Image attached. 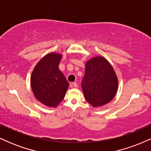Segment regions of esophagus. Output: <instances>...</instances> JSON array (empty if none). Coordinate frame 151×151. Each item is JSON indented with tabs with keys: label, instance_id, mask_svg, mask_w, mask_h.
Wrapping results in <instances>:
<instances>
[{
	"label": "esophagus",
	"instance_id": "obj_1",
	"mask_svg": "<svg viewBox=\"0 0 151 151\" xmlns=\"http://www.w3.org/2000/svg\"><path fill=\"white\" fill-rule=\"evenodd\" d=\"M72 86H74V87H77V82H72Z\"/></svg>",
	"mask_w": 151,
	"mask_h": 151
}]
</instances>
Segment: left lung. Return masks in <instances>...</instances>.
Here are the masks:
<instances>
[{
	"mask_svg": "<svg viewBox=\"0 0 151 151\" xmlns=\"http://www.w3.org/2000/svg\"><path fill=\"white\" fill-rule=\"evenodd\" d=\"M84 97L93 107L111 101L118 89V79L111 64L103 57L86 62L85 74L81 81Z\"/></svg>",
	"mask_w": 151,
	"mask_h": 151,
	"instance_id": "left-lung-1",
	"label": "left lung"
}]
</instances>
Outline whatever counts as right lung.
Wrapping results in <instances>:
<instances>
[{
  "label": "right lung",
  "instance_id": "obj_1",
  "mask_svg": "<svg viewBox=\"0 0 151 151\" xmlns=\"http://www.w3.org/2000/svg\"><path fill=\"white\" fill-rule=\"evenodd\" d=\"M62 55L49 53L41 59L32 71L31 88L39 101L55 107L62 101L69 87V82L59 70Z\"/></svg>",
  "mask_w": 151,
  "mask_h": 151
}]
</instances>
